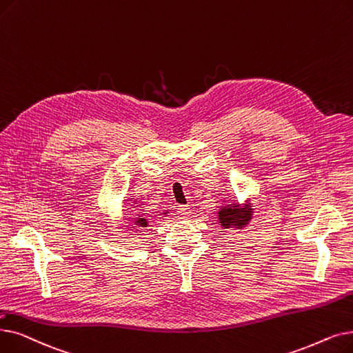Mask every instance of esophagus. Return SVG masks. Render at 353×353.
Here are the masks:
<instances>
[{"instance_id": "esophagus-1", "label": "esophagus", "mask_w": 353, "mask_h": 353, "mask_svg": "<svg viewBox=\"0 0 353 353\" xmlns=\"http://www.w3.org/2000/svg\"><path fill=\"white\" fill-rule=\"evenodd\" d=\"M192 210L188 206H179L177 208V216L179 219H188L190 216Z\"/></svg>"}]
</instances>
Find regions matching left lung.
I'll list each match as a JSON object with an SVG mask.
<instances>
[{"label": "left lung", "mask_w": 353, "mask_h": 353, "mask_svg": "<svg viewBox=\"0 0 353 353\" xmlns=\"http://www.w3.org/2000/svg\"><path fill=\"white\" fill-rule=\"evenodd\" d=\"M254 218V203L247 199L239 203L235 199H223L222 206L218 210V223L222 229H235L242 231L247 228Z\"/></svg>", "instance_id": "8db88e82"}]
</instances>
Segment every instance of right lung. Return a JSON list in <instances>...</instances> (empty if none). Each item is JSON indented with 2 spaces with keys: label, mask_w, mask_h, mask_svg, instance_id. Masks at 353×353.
<instances>
[{
  "label": "right lung",
  "mask_w": 353,
  "mask_h": 353,
  "mask_svg": "<svg viewBox=\"0 0 353 353\" xmlns=\"http://www.w3.org/2000/svg\"><path fill=\"white\" fill-rule=\"evenodd\" d=\"M128 202L131 203L128 209H131L130 214L131 216L128 218L130 221V226H132L134 229H147L148 225H150V219L145 213H143V210L140 209V205H139V201H131V199H128ZM170 213L168 210H163L160 214H163V216H167V214ZM157 216V214H156Z\"/></svg>",
  "instance_id": "1"
}]
</instances>
